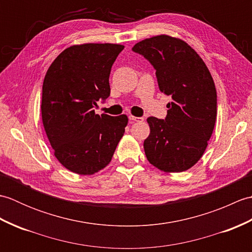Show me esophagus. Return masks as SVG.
<instances>
[{
  "instance_id": "34e87169",
  "label": "esophagus",
  "mask_w": 252,
  "mask_h": 252,
  "mask_svg": "<svg viewBox=\"0 0 252 252\" xmlns=\"http://www.w3.org/2000/svg\"><path fill=\"white\" fill-rule=\"evenodd\" d=\"M129 120L131 123H134V122H142L144 121V119L142 117H134V116H130L129 117Z\"/></svg>"
}]
</instances>
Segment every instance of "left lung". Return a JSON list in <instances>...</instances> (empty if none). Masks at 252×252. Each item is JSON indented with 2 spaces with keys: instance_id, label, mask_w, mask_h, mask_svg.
<instances>
[{
  "instance_id": "8db88e82",
  "label": "left lung",
  "mask_w": 252,
  "mask_h": 252,
  "mask_svg": "<svg viewBox=\"0 0 252 252\" xmlns=\"http://www.w3.org/2000/svg\"><path fill=\"white\" fill-rule=\"evenodd\" d=\"M132 51L152 63L160 91L172 98L164 119H147V160L164 172L189 170L205 153L216 125L217 91L210 71L189 44L169 35L143 40Z\"/></svg>"
}]
</instances>
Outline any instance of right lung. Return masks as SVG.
Segmentation results:
<instances>
[{
    "mask_svg": "<svg viewBox=\"0 0 252 252\" xmlns=\"http://www.w3.org/2000/svg\"><path fill=\"white\" fill-rule=\"evenodd\" d=\"M125 46L89 43L68 47L52 63L42 87V121L55 157L71 172L91 175L111 161L125 134L126 115H96L109 97V74Z\"/></svg>",
    "mask_w": 252,
    "mask_h": 252,
    "instance_id": "1",
    "label": "right lung"
}]
</instances>
